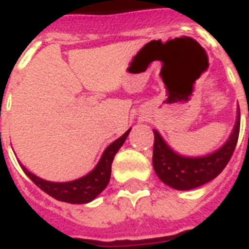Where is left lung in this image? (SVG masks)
<instances>
[{
	"label": "left lung",
	"instance_id": "1",
	"mask_svg": "<svg viewBox=\"0 0 249 249\" xmlns=\"http://www.w3.org/2000/svg\"><path fill=\"white\" fill-rule=\"evenodd\" d=\"M240 129V110L230 137L222 146L202 157H186L174 152L157 130L154 132L153 167L165 185L176 190H191L213 181L227 166L236 146Z\"/></svg>",
	"mask_w": 249,
	"mask_h": 249
}]
</instances>
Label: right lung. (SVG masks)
<instances>
[{
  "instance_id": "right-lung-1",
  "label": "right lung",
  "mask_w": 249,
  "mask_h": 249,
  "mask_svg": "<svg viewBox=\"0 0 249 249\" xmlns=\"http://www.w3.org/2000/svg\"><path fill=\"white\" fill-rule=\"evenodd\" d=\"M130 129L125 132L121 137L115 140L109 146L104 150L101 156L100 161L92 171H89L87 176L78 178L75 181L70 182H50L46 179H42L36 174H33L26 167L21 163V167L25 171L31 181L34 182L40 190H43L46 194L53 196L56 200L67 202V203L82 204L88 203L96 198L101 191L104 190L108 185L110 178V167L112 162L115 158V154L119 152V149L123 146L125 140L128 137Z\"/></svg>"
}]
</instances>
